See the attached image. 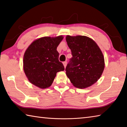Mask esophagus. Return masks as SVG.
<instances>
[{
  "label": "esophagus",
  "mask_w": 127,
  "mask_h": 127,
  "mask_svg": "<svg viewBox=\"0 0 127 127\" xmlns=\"http://www.w3.org/2000/svg\"><path fill=\"white\" fill-rule=\"evenodd\" d=\"M63 63L64 66V68H65L66 67V64H67V62L65 61V62H64Z\"/></svg>",
  "instance_id": "1"
}]
</instances>
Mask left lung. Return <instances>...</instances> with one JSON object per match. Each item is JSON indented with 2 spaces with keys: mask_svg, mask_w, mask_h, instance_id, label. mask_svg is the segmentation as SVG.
I'll use <instances>...</instances> for the list:
<instances>
[{
  "mask_svg": "<svg viewBox=\"0 0 127 127\" xmlns=\"http://www.w3.org/2000/svg\"><path fill=\"white\" fill-rule=\"evenodd\" d=\"M72 57L66 74L75 87L84 89L96 82L104 70V58L96 43L85 36L66 37Z\"/></svg>",
  "mask_w": 127,
  "mask_h": 127,
  "instance_id": "1",
  "label": "left lung"
}]
</instances>
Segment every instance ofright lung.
Here are the masks:
<instances>
[{
	"instance_id": "1",
	"label": "right lung",
	"mask_w": 127,
	"mask_h": 127,
	"mask_svg": "<svg viewBox=\"0 0 127 127\" xmlns=\"http://www.w3.org/2000/svg\"><path fill=\"white\" fill-rule=\"evenodd\" d=\"M63 37H44L32 43L25 51L23 69L29 81L41 89L50 87L57 73L64 66L59 61L58 46Z\"/></svg>"
}]
</instances>
